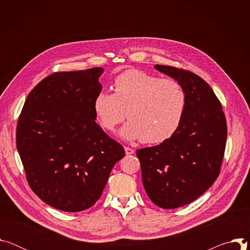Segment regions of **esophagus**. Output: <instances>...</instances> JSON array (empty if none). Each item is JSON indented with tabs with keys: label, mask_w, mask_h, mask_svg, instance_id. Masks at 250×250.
<instances>
[{
	"label": "esophagus",
	"mask_w": 250,
	"mask_h": 250,
	"mask_svg": "<svg viewBox=\"0 0 250 250\" xmlns=\"http://www.w3.org/2000/svg\"><path fill=\"white\" fill-rule=\"evenodd\" d=\"M125 151L126 155H130V154L134 153V150L132 148H129V147H125Z\"/></svg>",
	"instance_id": "obj_1"
}]
</instances>
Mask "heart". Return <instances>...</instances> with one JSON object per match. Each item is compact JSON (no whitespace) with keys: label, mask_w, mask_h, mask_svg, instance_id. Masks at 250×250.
I'll return each mask as SVG.
<instances>
[{"label":"heart","mask_w":250,"mask_h":250,"mask_svg":"<svg viewBox=\"0 0 250 250\" xmlns=\"http://www.w3.org/2000/svg\"><path fill=\"white\" fill-rule=\"evenodd\" d=\"M114 91L99 92L93 103L104 129L114 131L124 121L125 110L129 121L120 130L125 140L159 144L179 128L187 105V96L179 82L130 69L116 77Z\"/></svg>","instance_id":"heart-1"}]
</instances>
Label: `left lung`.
Wrapping results in <instances>:
<instances>
[{
  "label": "left lung",
  "mask_w": 250,
  "mask_h": 250,
  "mask_svg": "<svg viewBox=\"0 0 250 250\" xmlns=\"http://www.w3.org/2000/svg\"><path fill=\"white\" fill-rule=\"evenodd\" d=\"M179 82L187 96L183 121L162 144L136 150L149 199L175 208L198 199L216 181L224 158L228 127L222 104L209 85L184 69L155 65Z\"/></svg>",
  "instance_id": "1"
}]
</instances>
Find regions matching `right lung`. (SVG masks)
Here are the masks:
<instances>
[{
    "label": "right lung",
    "mask_w": 250,
    "mask_h": 250,
    "mask_svg": "<svg viewBox=\"0 0 250 250\" xmlns=\"http://www.w3.org/2000/svg\"><path fill=\"white\" fill-rule=\"evenodd\" d=\"M104 69L53 73L28 94L17 126V148L31 190L64 211L91 208L124 147L95 122Z\"/></svg>",
    "instance_id": "1"
}]
</instances>
